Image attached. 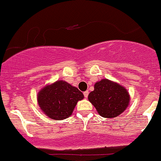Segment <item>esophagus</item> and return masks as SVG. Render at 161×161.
<instances>
[{
    "instance_id": "1",
    "label": "esophagus",
    "mask_w": 161,
    "mask_h": 161,
    "mask_svg": "<svg viewBox=\"0 0 161 161\" xmlns=\"http://www.w3.org/2000/svg\"><path fill=\"white\" fill-rule=\"evenodd\" d=\"M88 94H89L88 91H86V92H84V97H85V98H87V96H88Z\"/></svg>"
}]
</instances>
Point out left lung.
<instances>
[{
    "mask_svg": "<svg viewBox=\"0 0 161 161\" xmlns=\"http://www.w3.org/2000/svg\"><path fill=\"white\" fill-rule=\"evenodd\" d=\"M88 100L99 115L106 118H114L121 114L128 107L130 97L125 87L103 79L95 83L94 91L89 93Z\"/></svg>",
    "mask_w": 161,
    "mask_h": 161,
    "instance_id": "1",
    "label": "left lung"
}]
</instances>
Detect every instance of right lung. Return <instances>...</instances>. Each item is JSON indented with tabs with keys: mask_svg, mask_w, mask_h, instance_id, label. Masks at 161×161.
<instances>
[{
	"mask_svg": "<svg viewBox=\"0 0 161 161\" xmlns=\"http://www.w3.org/2000/svg\"><path fill=\"white\" fill-rule=\"evenodd\" d=\"M84 95L66 81L58 80L44 87L38 93L37 101L43 112L53 120H64L72 114Z\"/></svg>",
	"mask_w": 161,
	"mask_h": 161,
	"instance_id": "right-lung-1",
	"label": "right lung"
}]
</instances>
